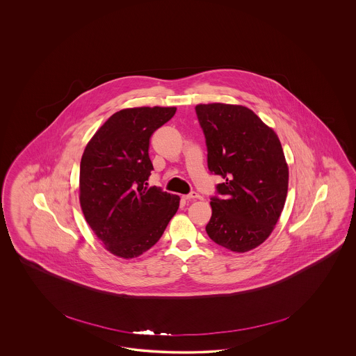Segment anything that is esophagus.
<instances>
[{"label": "esophagus", "instance_id": "1", "mask_svg": "<svg viewBox=\"0 0 356 356\" xmlns=\"http://www.w3.org/2000/svg\"><path fill=\"white\" fill-rule=\"evenodd\" d=\"M184 198L188 200V201H193V200H201V195L198 193H195V192H192V193L184 195Z\"/></svg>", "mask_w": 356, "mask_h": 356}]
</instances>
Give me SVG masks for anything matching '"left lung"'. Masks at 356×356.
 Here are the masks:
<instances>
[{
    "label": "left lung",
    "mask_w": 356,
    "mask_h": 356,
    "mask_svg": "<svg viewBox=\"0 0 356 356\" xmlns=\"http://www.w3.org/2000/svg\"><path fill=\"white\" fill-rule=\"evenodd\" d=\"M207 146L210 172L225 183L213 197L209 237L245 253L261 245L280 219L289 191V165L277 133L249 108L210 103L195 106Z\"/></svg>",
    "instance_id": "left-lung-1"
}]
</instances>
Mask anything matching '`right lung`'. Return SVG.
I'll list each match as a JSON object with an SVG mask.
<instances>
[{
    "mask_svg": "<svg viewBox=\"0 0 356 356\" xmlns=\"http://www.w3.org/2000/svg\"><path fill=\"white\" fill-rule=\"evenodd\" d=\"M176 107L125 108L88 140L81 159L79 202L88 226L109 253L138 257L155 245L180 197L149 188L152 133L172 119Z\"/></svg>",
    "mask_w": 356,
    "mask_h": 356,
    "instance_id": "add662e5",
    "label": "right lung"
}]
</instances>
